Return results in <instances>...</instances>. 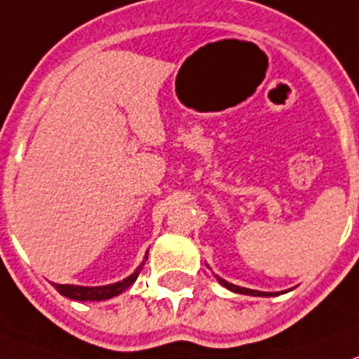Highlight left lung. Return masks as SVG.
Instances as JSON below:
<instances>
[{"mask_svg":"<svg viewBox=\"0 0 359 359\" xmlns=\"http://www.w3.org/2000/svg\"><path fill=\"white\" fill-rule=\"evenodd\" d=\"M217 280L220 282V285H224V287L229 289V291H233V292H238V294H249V296H276V294H278V292H276V294H273V292H262V291H253V289L238 287V285H235V283L226 282V280L220 278V276H217Z\"/></svg>","mask_w":359,"mask_h":359,"instance_id":"left-lung-1","label":"left lung"}]
</instances>
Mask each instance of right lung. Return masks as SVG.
I'll use <instances>...</instances> for the list:
<instances>
[{"label":"right lung","mask_w":359,"mask_h":359,"mask_svg":"<svg viewBox=\"0 0 359 359\" xmlns=\"http://www.w3.org/2000/svg\"><path fill=\"white\" fill-rule=\"evenodd\" d=\"M148 257H144V260ZM142 266H144V262H142L141 266L137 267L128 278H124L123 282L117 283H110V285H99V287H83V285H70V283H52L55 289L59 291V294L67 296L70 300H77V302H101V300H108V298H114V296L121 294L123 291H126L130 285L137 280L139 273H141Z\"/></svg>","instance_id":"right-lung-1"}]
</instances>
